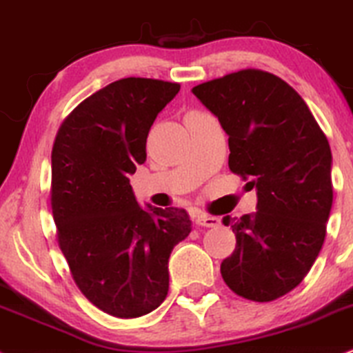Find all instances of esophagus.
<instances>
[{
  "instance_id": "obj_1",
  "label": "esophagus",
  "mask_w": 353,
  "mask_h": 353,
  "mask_svg": "<svg viewBox=\"0 0 353 353\" xmlns=\"http://www.w3.org/2000/svg\"><path fill=\"white\" fill-rule=\"evenodd\" d=\"M196 225L198 226H206V228H216V226L221 225V221H219V218H216V216H208V214H198Z\"/></svg>"
}]
</instances>
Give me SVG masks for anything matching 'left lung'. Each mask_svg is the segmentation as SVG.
<instances>
[{
  "mask_svg": "<svg viewBox=\"0 0 353 353\" xmlns=\"http://www.w3.org/2000/svg\"><path fill=\"white\" fill-rule=\"evenodd\" d=\"M192 92L230 137V170L258 192L254 213L223 218L236 248L221 276L244 299L274 301L302 283L324 244L330 145L304 99L274 74L238 70Z\"/></svg>",
  "mask_w": 353,
  "mask_h": 353,
  "instance_id": "obj_1",
  "label": "left lung"
}]
</instances>
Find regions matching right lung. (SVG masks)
<instances>
[{
	"label": "right lung",
	"instance_id": "1",
	"mask_svg": "<svg viewBox=\"0 0 353 353\" xmlns=\"http://www.w3.org/2000/svg\"><path fill=\"white\" fill-rule=\"evenodd\" d=\"M175 82L127 77L87 97L52 147L51 206L57 241L77 288L120 319L155 310L168 294V259L192 231L181 208H142L128 176L147 160L157 115Z\"/></svg>",
	"mask_w": 353,
	"mask_h": 353
}]
</instances>
